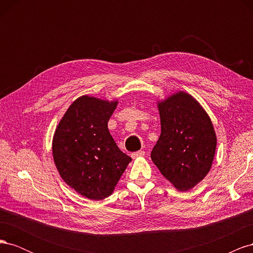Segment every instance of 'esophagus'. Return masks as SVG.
<instances>
[{"instance_id": "34e87169", "label": "esophagus", "mask_w": 253, "mask_h": 253, "mask_svg": "<svg viewBox=\"0 0 253 253\" xmlns=\"http://www.w3.org/2000/svg\"><path fill=\"white\" fill-rule=\"evenodd\" d=\"M145 152L144 151H137V152H134L132 153V158H137V157H141V156H144Z\"/></svg>"}]
</instances>
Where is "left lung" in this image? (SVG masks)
Here are the masks:
<instances>
[{"mask_svg": "<svg viewBox=\"0 0 253 253\" xmlns=\"http://www.w3.org/2000/svg\"><path fill=\"white\" fill-rule=\"evenodd\" d=\"M162 134L151 158L179 191H188L210 171L216 136L208 115L195 99L179 91L158 103Z\"/></svg>", "mask_w": 253, "mask_h": 253, "instance_id": "8db88e82", "label": "left lung"}]
</instances>
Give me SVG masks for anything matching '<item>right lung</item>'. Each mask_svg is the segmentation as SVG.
<instances>
[{
	"instance_id": "add662e5",
	"label": "right lung",
	"mask_w": 253,
	"mask_h": 253,
	"mask_svg": "<svg viewBox=\"0 0 253 253\" xmlns=\"http://www.w3.org/2000/svg\"><path fill=\"white\" fill-rule=\"evenodd\" d=\"M116 106L117 101L82 96L68 108L53 136L52 155L61 177L89 200L111 195L132 162L109 132Z\"/></svg>"
}]
</instances>
